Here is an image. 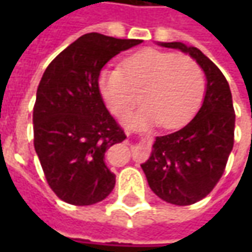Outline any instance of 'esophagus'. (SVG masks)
I'll use <instances>...</instances> for the list:
<instances>
[{"label":"esophagus","instance_id":"esophagus-1","mask_svg":"<svg viewBox=\"0 0 252 252\" xmlns=\"http://www.w3.org/2000/svg\"><path fill=\"white\" fill-rule=\"evenodd\" d=\"M130 134V131L127 133V136ZM140 144H146V139H140Z\"/></svg>","mask_w":252,"mask_h":252}]
</instances>
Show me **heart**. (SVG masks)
<instances>
[{
	"label": "heart",
	"mask_w": 252,
	"mask_h": 252,
	"mask_svg": "<svg viewBox=\"0 0 252 252\" xmlns=\"http://www.w3.org/2000/svg\"><path fill=\"white\" fill-rule=\"evenodd\" d=\"M98 88L108 109L118 118L134 108L133 91H141L144 108L125 118L126 126L149 127L161 123L172 129L198 111L205 80L200 67L188 56L146 49L123 60L121 68H103L98 75Z\"/></svg>",
	"instance_id": "heart-1"
}]
</instances>
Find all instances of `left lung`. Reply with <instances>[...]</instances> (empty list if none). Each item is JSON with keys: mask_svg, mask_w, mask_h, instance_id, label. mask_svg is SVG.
Segmentation results:
<instances>
[{"mask_svg": "<svg viewBox=\"0 0 252 252\" xmlns=\"http://www.w3.org/2000/svg\"><path fill=\"white\" fill-rule=\"evenodd\" d=\"M189 54L206 77V91L195 118L182 129L156 137L150 157L141 164L151 190L162 200L187 206L215 188L234 144L236 115L226 77L193 46L158 42Z\"/></svg>", "mask_w": 252, "mask_h": 252, "instance_id": "left-lung-1", "label": "left lung"}]
</instances>
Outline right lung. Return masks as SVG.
I'll list each match as a JSON object with an SVG mask.
<instances>
[{
  "instance_id": "right-lung-1",
  "label": "right lung",
  "mask_w": 252,
  "mask_h": 252,
  "mask_svg": "<svg viewBox=\"0 0 252 252\" xmlns=\"http://www.w3.org/2000/svg\"><path fill=\"white\" fill-rule=\"evenodd\" d=\"M141 42L84 34L49 64L39 83L33 108L34 150L47 184L70 205L98 203L115 187L105 153L126 134L103 103L98 75L116 54Z\"/></svg>"
}]
</instances>
